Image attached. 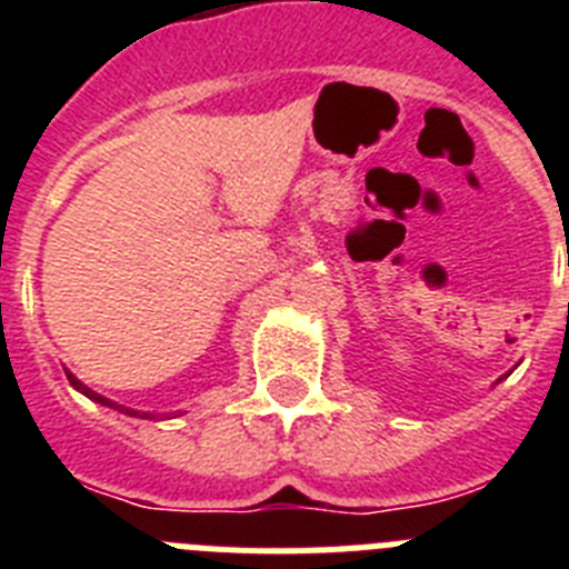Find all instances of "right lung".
Wrapping results in <instances>:
<instances>
[{
  "mask_svg": "<svg viewBox=\"0 0 569 569\" xmlns=\"http://www.w3.org/2000/svg\"><path fill=\"white\" fill-rule=\"evenodd\" d=\"M64 373H68V370H64ZM68 381L73 387H77V390H82L84 396H88V399H93V401H99V405H108V407H116V410H122V413H128V416H139V419H148V413H139V410H128V407H119V405H113V401H108V399H102V396L99 393H93V390H90V387H84L82 381L77 379V376L73 373H68Z\"/></svg>",
  "mask_w": 569,
  "mask_h": 569,
  "instance_id": "right-lung-1",
  "label": "right lung"
}]
</instances>
